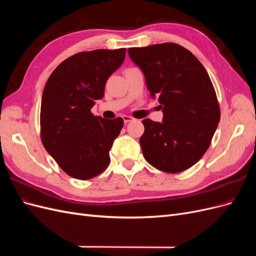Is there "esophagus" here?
<instances>
[{
  "label": "esophagus",
  "instance_id": "34e87169",
  "mask_svg": "<svg viewBox=\"0 0 256 256\" xmlns=\"http://www.w3.org/2000/svg\"><path fill=\"white\" fill-rule=\"evenodd\" d=\"M122 120H124V122L128 124V122H132L134 118H131V116H128V115H124V116H122Z\"/></svg>",
  "mask_w": 256,
  "mask_h": 256
}]
</instances>
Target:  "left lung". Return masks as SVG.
I'll list each match as a JSON object with an SVG mask.
<instances>
[{"mask_svg": "<svg viewBox=\"0 0 256 256\" xmlns=\"http://www.w3.org/2000/svg\"><path fill=\"white\" fill-rule=\"evenodd\" d=\"M128 53L164 113L162 122H142L143 156L160 171L182 172L203 157L220 122L212 80L200 62L177 44L129 48Z\"/></svg>", "mask_w": 256, "mask_h": 256, "instance_id": "obj_1", "label": "left lung"}]
</instances>
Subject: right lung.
<instances>
[{
    "label": "right lung",
    "instance_id": "add662e5",
    "mask_svg": "<svg viewBox=\"0 0 256 256\" xmlns=\"http://www.w3.org/2000/svg\"><path fill=\"white\" fill-rule=\"evenodd\" d=\"M125 54V48L76 53L62 62L44 85L42 142L60 168L76 180H90L110 164L109 152L124 120L94 116L90 109L104 97L106 83Z\"/></svg>",
    "mask_w": 256,
    "mask_h": 256
}]
</instances>
